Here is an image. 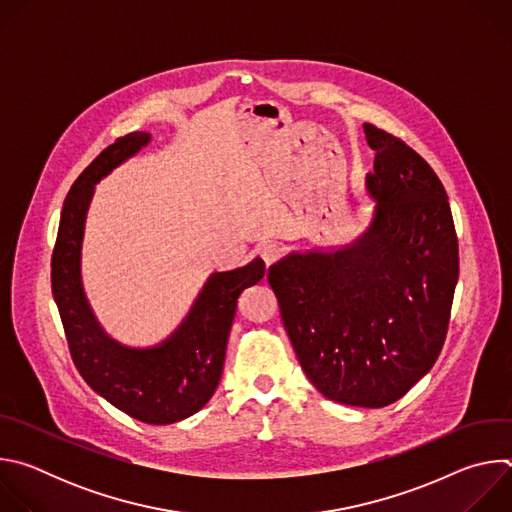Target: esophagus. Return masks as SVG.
<instances>
[{"instance_id":"obj_1","label":"esophagus","mask_w":512,"mask_h":512,"mask_svg":"<svg viewBox=\"0 0 512 512\" xmlns=\"http://www.w3.org/2000/svg\"><path fill=\"white\" fill-rule=\"evenodd\" d=\"M259 255H261L263 263L269 267V265H273V263L279 261V257H281V247L275 245V243H265V245L259 249Z\"/></svg>"}]
</instances>
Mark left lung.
Returning <instances> with one entry per match:
<instances>
[{
    "label": "left lung",
    "mask_w": 512,
    "mask_h": 512,
    "mask_svg": "<svg viewBox=\"0 0 512 512\" xmlns=\"http://www.w3.org/2000/svg\"><path fill=\"white\" fill-rule=\"evenodd\" d=\"M377 152L373 218L338 249L291 251L267 279L306 377L330 401L379 409L429 373L446 340L458 237L444 184L399 137L362 125Z\"/></svg>",
    "instance_id": "8db88e82"
}]
</instances>
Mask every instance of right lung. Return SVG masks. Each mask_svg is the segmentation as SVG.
Instances as JSON below:
<instances>
[{
  "label": "right lung",
  "instance_id": "obj_1",
  "mask_svg": "<svg viewBox=\"0 0 512 512\" xmlns=\"http://www.w3.org/2000/svg\"><path fill=\"white\" fill-rule=\"evenodd\" d=\"M150 141L148 131L119 137L72 184L52 253V296L70 356L87 385L133 419L168 425L200 411L216 391L237 300L245 287L263 279L265 263L255 257L243 267L212 273L186 318L160 344L127 346L105 332L91 310L81 277L87 212L95 186Z\"/></svg>",
  "mask_w": 512,
  "mask_h": 512
}]
</instances>
